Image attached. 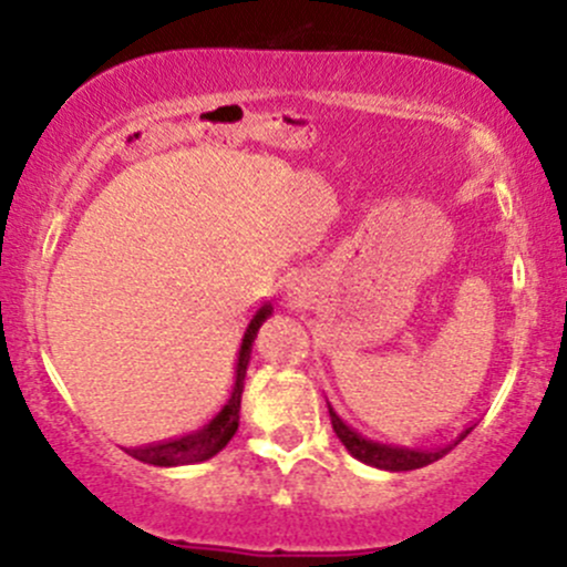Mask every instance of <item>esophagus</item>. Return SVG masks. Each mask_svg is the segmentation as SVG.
Returning a JSON list of instances; mask_svg holds the SVG:
<instances>
[{
    "instance_id": "1",
    "label": "esophagus",
    "mask_w": 567,
    "mask_h": 567,
    "mask_svg": "<svg viewBox=\"0 0 567 567\" xmlns=\"http://www.w3.org/2000/svg\"><path fill=\"white\" fill-rule=\"evenodd\" d=\"M307 290H309L307 277H301V274H296V277H290L288 285H285V296H288V299L296 301V303L307 299Z\"/></svg>"
}]
</instances>
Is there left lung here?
I'll list each match as a JSON object with an SVG mask.
<instances>
[{
    "mask_svg": "<svg viewBox=\"0 0 567 567\" xmlns=\"http://www.w3.org/2000/svg\"><path fill=\"white\" fill-rule=\"evenodd\" d=\"M329 415H331L333 432H337V437L342 440V445L350 451V454L359 458V462L369 464V467L391 470V473H404V470L426 467V464L443 458L451 449H454V445L462 443V440L470 434V429H464V432L458 434V440H454L451 445H445V449L413 451V449H402V445H385V443H374V440H367L363 434L355 432L353 426L344 424V421L339 419L337 410H333L331 404H329Z\"/></svg>",
    "mask_w": 567,
    "mask_h": 567,
    "instance_id": "obj_1",
    "label": "left lung"
}]
</instances>
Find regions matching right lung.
<instances>
[{
	"label": "right lung",
	"mask_w": 567,
	"mask_h": 567,
	"mask_svg": "<svg viewBox=\"0 0 567 567\" xmlns=\"http://www.w3.org/2000/svg\"><path fill=\"white\" fill-rule=\"evenodd\" d=\"M268 315H271V303H264L247 323V331L241 337V348H238L236 355L234 383H230L228 393H225L223 408L217 410V415L204 429H198L193 434H184L178 440H165V443L143 445V449H127L130 456L146 464H157V467H178V464L206 462V458L217 456L230 443V437H234L238 429V410H241V391L244 378H247L249 355H252V342Z\"/></svg>",
	"instance_id": "add662e5"
}]
</instances>
